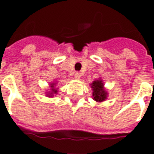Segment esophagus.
<instances>
[{
	"label": "esophagus",
	"instance_id": "esophagus-1",
	"mask_svg": "<svg viewBox=\"0 0 154 154\" xmlns=\"http://www.w3.org/2000/svg\"><path fill=\"white\" fill-rule=\"evenodd\" d=\"M81 73L80 72H76L75 73V76H74V77H75V79H77V80H80L81 78Z\"/></svg>",
	"mask_w": 154,
	"mask_h": 154
}]
</instances>
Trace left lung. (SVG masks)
<instances>
[{
    "instance_id": "8db88e82",
    "label": "left lung",
    "mask_w": 154,
    "mask_h": 154,
    "mask_svg": "<svg viewBox=\"0 0 154 154\" xmlns=\"http://www.w3.org/2000/svg\"><path fill=\"white\" fill-rule=\"evenodd\" d=\"M91 85L92 89V99L97 102H102L106 100L108 97V91L105 88V84L101 78H98L93 81Z\"/></svg>"
}]
</instances>
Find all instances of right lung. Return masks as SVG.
Returning <instances> with one entry per match:
<instances>
[{
  "instance_id": "obj_1",
  "label": "right lung",
  "mask_w": 154,
  "mask_h": 154,
  "mask_svg": "<svg viewBox=\"0 0 154 154\" xmlns=\"http://www.w3.org/2000/svg\"><path fill=\"white\" fill-rule=\"evenodd\" d=\"M57 85V81H54L53 82L49 83V91H46L45 92V96H47L48 97H54V95H57V90H58V87H56Z\"/></svg>"
}]
</instances>
